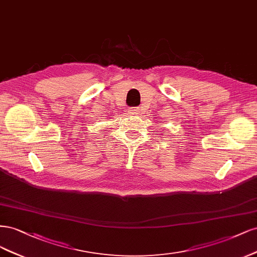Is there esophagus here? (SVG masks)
Listing matches in <instances>:
<instances>
[{
    "instance_id": "34e87169",
    "label": "esophagus",
    "mask_w": 257,
    "mask_h": 257,
    "mask_svg": "<svg viewBox=\"0 0 257 257\" xmlns=\"http://www.w3.org/2000/svg\"><path fill=\"white\" fill-rule=\"evenodd\" d=\"M129 113L132 114V115H139L140 114V107H131V109L129 110Z\"/></svg>"
}]
</instances>
